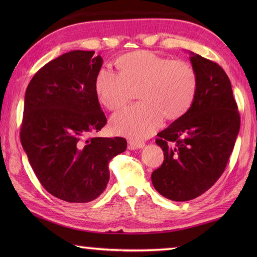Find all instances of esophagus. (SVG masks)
<instances>
[{
  "label": "esophagus",
  "mask_w": 257,
  "mask_h": 257,
  "mask_svg": "<svg viewBox=\"0 0 257 257\" xmlns=\"http://www.w3.org/2000/svg\"><path fill=\"white\" fill-rule=\"evenodd\" d=\"M144 146H145V143H143V142H137V141H129L128 142V149L129 150L143 149Z\"/></svg>",
  "instance_id": "1"
}]
</instances>
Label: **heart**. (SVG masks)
<instances>
[{"label":"heart","instance_id":"heart-1","mask_svg":"<svg viewBox=\"0 0 257 257\" xmlns=\"http://www.w3.org/2000/svg\"><path fill=\"white\" fill-rule=\"evenodd\" d=\"M119 73L101 69L95 79V93L107 110L118 111L136 90L141 103L115 114L113 132L135 141L153 135L162 123L181 118L197 93V75L188 62L170 60L151 51H136L116 61Z\"/></svg>","mask_w":257,"mask_h":257}]
</instances>
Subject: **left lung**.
Wrapping results in <instances>:
<instances>
[{"instance_id": "obj_1", "label": "left lung", "mask_w": 257, "mask_h": 257, "mask_svg": "<svg viewBox=\"0 0 257 257\" xmlns=\"http://www.w3.org/2000/svg\"><path fill=\"white\" fill-rule=\"evenodd\" d=\"M197 75V93L181 118L158 134L164 161L152 184L165 198L190 201L222 175L240 128L231 82L219 64L189 52Z\"/></svg>"}]
</instances>
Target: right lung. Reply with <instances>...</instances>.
I'll use <instances>...</instances> for the list:
<instances>
[{"label": "right lung", "instance_id": "1", "mask_svg": "<svg viewBox=\"0 0 257 257\" xmlns=\"http://www.w3.org/2000/svg\"><path fill=\"white\" fill-rule=\"evenodd\" d=\"M76 50L36 72L25 95L20 141L35 175L53 196L88 203L110 179L108 162L127 149L121 137L88 138L106 124L95 93L103 59Z\"/></svg>", "mask_w": 257, "mask_h": 257}]
</instances>
